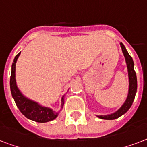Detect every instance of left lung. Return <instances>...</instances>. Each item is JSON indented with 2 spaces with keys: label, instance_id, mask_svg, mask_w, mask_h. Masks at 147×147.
I'll use <instances>...</instances> for the list:
<instances>
[{
  "label": "left lung",
  "instance_id": "obj_1",
  "mask_svg": "<svg viewBox=\"0 0 147 147\" xmlns=\"http://www.w3.org/2000/svg\"><path fill=\"white\" fill-rule=\"evenodd\" d=\"M121 47L122 49V52L123 53V55L125 57L126 63H127V67L128 71V77H129V91H128L127 98L126 99L125 102L123 105L120 107L116 112L113 114H107V115H99L98 116L99 118L105 119V120H114V119L118 118L119 117L123 115L130 109L131 107L134 100L135 98V95L137 93V75L134 71V63L133 61L132 57L129 55V53L126 49L125 47L123 46L122 42H121Z\"/></svg>",
  "mask_w": 147,
  "mask_h": 147
}]
</instances>
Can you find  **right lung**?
<instances>
[{
	"label": "right lung",
	"mask_w": 147,
	"mask_h": 147,
	"mask_svg": "<svg viewBox=\"0 0 147 147\" xmlns=\"http://www.w3.org/2000/svg\"><path fill=\"white\" fill-rule=\"evenodd\" d=\"M20 54V53H18L15 56L13 62L10 80L11 94L17 107L26 118L36 121V122L46 123V122L53 121L54 119L57 117L59 112L54 111L49 107H43L42 105H39L37 102L30 100L24 96L20 91L19 88H17L16 78H15V69H16V62ZM63 105H64V96H62V98L61 108H62Z\"/></svg>",
	"instance_id": "obj_1"
}]
</instances>
